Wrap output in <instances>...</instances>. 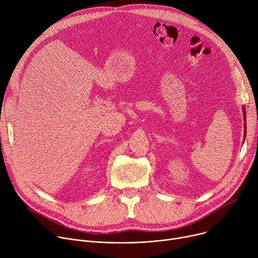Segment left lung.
I'll list each match as a JSON object with an SVG mask.
<instances>
[{
	"mask_svg": "<svg viewBox=\"0 0 258 258\" xmlns=\"http://www.w3.org/2000/svg\"><path fill=\"white\" fill-rule=\"evenodd\" d=\"M244 116H246V114H245V109H244Z\"/></svg>",
	"mask_w": 258,
	"mask_h": 258,
	"instance_id": "8db88e82",
	"label": "left lung"
}]
</instances>
